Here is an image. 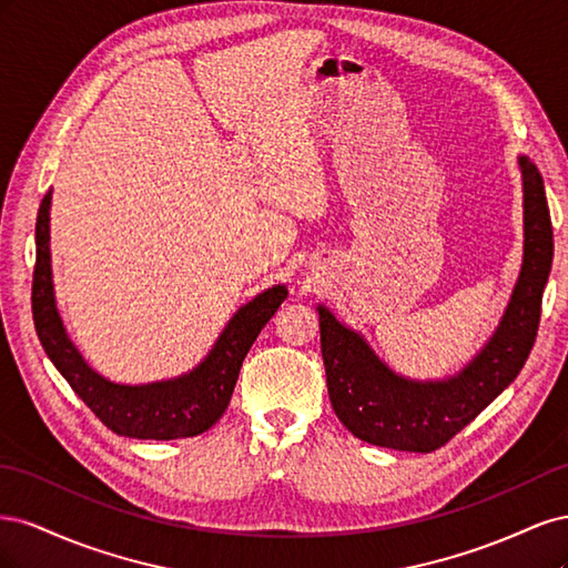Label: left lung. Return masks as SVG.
Returning a JSON list of instances; mask_svg holds the SVG:
<instances>
[{
  "label": "left lung",
  "instance_id": "left-lung-1",
  "mask_svg": "<svg viewBox=\"0 0 568 568\" xmlns=\"http://www.w3.org/2000/svg\"><path fill=\"white\" fill-rule=\"evenodd\" d=\"M517 161L524 184L521 272L497 329L457 374L422 382L393 372L363 334L317 305L329 400L355 438L390 450L434 453L474 422L526 365L555 242L540 170L528 156Z\"/></svg>",
  "mask_w": 568,
  "mask_h": 568
}]
</instances>
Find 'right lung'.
Here are the masks:
<instances>
[{
	"instance_id": "obj_1",
	"label": "right lung",
	"mask_w": 568,
	"mask_h": 568,
	"mask_svg": "<svg viewBox=\"0 0 568 568\" xmlns=\"http://www.w3.org/2000/svg\"><path fill=\"white\" fill-rule=\"evenodd\" d=\"M51 192L44 194L36 225L38 261L32 274V320L47 357L113 434L142 440L199 436L225 415L239 369L253 341L286 298V286L274 284L239 307L201 363L173 379L151 384H115L90 367L68 336L57 307L49 251Z\"/></svg>"
}]
</instances>
